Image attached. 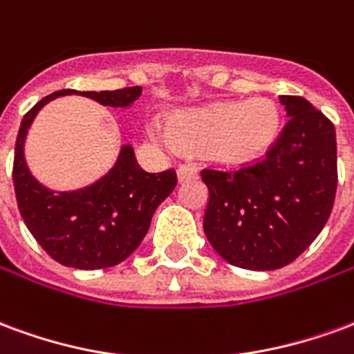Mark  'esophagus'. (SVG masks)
I'll return each mask as SVG.
<instances>
[{
	"mask_svg": "<svg viewBox=\"0 0 354 354\" xmlns=\"http://www.w3.org/2000/svg\"><path fill=\"white\" fill-rule=\"evenodd\" d=\"M176 174L178 182L182 184V182H187V180H195L197 178V169H193L192 165H182V167H178Z\"/></svg>",
	"mask_w": 354,
	"mask_h": 354,
	"instance_id": "1",
	"label": "esophagus"
}]
</instances>
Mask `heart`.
<instances>
[{
	"label": "heart",
	"mask_w": 354,
	"mask_h": 354,
	"mask_svg": "<svg viewBox=\"0 0 354 354\" xmlns=\"http://www.w3.org/2000/svg\"><path fill=\"white\" fill-rule=\"evenodd\" d=\"M279 131V108L263 96L180 109L170 117L169 129L159 121L149 124L153 138L184 149H203L208 161L222 167H243L261 159L277 142Z\"/></svg>",
	"instance_id": "1"
}]
</instances>
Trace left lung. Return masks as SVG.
I'll list each match as a JSON object with an SVG mask.
<instances>
[{
    "label": "left lung",
    "instance_id": "obj_1",
    "mask_svg": "<svg viewBox=\"0 0 354 354\" xmlns=\"http://www.w3.org/2000/svg\"><path fill=\"white\" fill-rule=\"evenodd\" d=\"M288 123L263 161L237 172L203 170L205 235L231 266H288L326 225L337 187L335 129L301 96H281Z\"/></svg>",
    "mask_w": 354,
    "mask_h": 354
}]
</instances>
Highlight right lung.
I'll list each match as a JSON object with an SVG mask.
<instances>
[{"mask_svg": "<svg viewBox=\"0 0 354 354\" xmlns=\"http://www.w3.org/2000/svg\"><path fill=\"white\" fill-rule=\"evenodd\" d=\"M81 94L109 108H131L142 87L119 91H58L35 104L20 123L12 182L20 216L53 260L73 269L113 267L131 256L146 237L153 212L176 185L172 169L157 174L142 170L131 144H123L115 165L93 184L55 192L28 169L24 144L39 109L58 96Z\"/></svg>", "mask_w": 354, "mask_h": 354, "instance_id": "1", "label": "right lung"}]
</instances>
